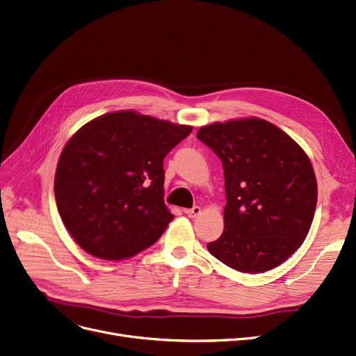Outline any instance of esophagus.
<instances>
[{
	"instance_id": "esophagus-1",
	"label": "esophagus",
	"mask_w": 356,
	"mask_h": 356,
	"mask_svg": "<svg viewBox=\"0 0 356 356\" xmlns=\"http://www.w3.org/2000/svg\"><path fill=\"white\" fill-rule=\"evenodd\" d=\"M184 213L191 216V218H196L197 215H200V207H193L191 209H184Z\"/></svg>"
}]
</instances>
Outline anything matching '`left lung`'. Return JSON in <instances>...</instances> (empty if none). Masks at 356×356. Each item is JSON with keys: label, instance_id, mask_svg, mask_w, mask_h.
<instances>
[{"label": "left lung", "instance_id": "left-lung-1", "mask_svg": "<svg viewBox=\"0 0 356 356\" xmlns=\"http://www.w3.org/2000/svg\"><path fill=\"white\" fill-rule=\"evenodd\" d=\"M196 136L222 161L224 233L209 253L244 273L280 266L305 240L317 180L304 149L273 123L259 119L216 122Z\"/></svg>", "mask_w": 356, "mask_h": 356}]
</instances>
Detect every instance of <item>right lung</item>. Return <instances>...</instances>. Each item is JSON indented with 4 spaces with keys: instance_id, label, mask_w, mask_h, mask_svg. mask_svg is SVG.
<instances>
[{
    "instance_id": "add662e5",
    "label": "right lung",
    "mask_w": 356,
    "mask_h": 356,
    "mask_svg": "<svg viewBox=\"0 0 356 356\" xmlns=\"http://www.w3.org/2000/svg\"><path fill=\"white\" fill-rule=\"evenodd\" d=\"M191 132L192 127L120 111L71 136L58 161L55 200L80 247L122 260L161 237L173 220L163 199V161Z\"/></svg>"
}]
</instances>
